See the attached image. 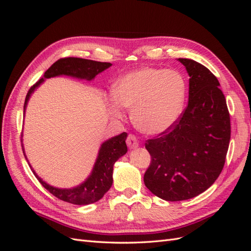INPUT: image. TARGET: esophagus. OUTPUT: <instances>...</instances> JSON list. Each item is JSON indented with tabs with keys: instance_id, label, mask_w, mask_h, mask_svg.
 Here are the masks:
<instances>
[{
	"instance_id": "esophagus-1",
	"label": "esophagus",
	"mask_w": 251,
	"mask_h": 251,
	"mask_svg": "<svg viewBox=\"0 0 251 251\" xmlns=\"http://www.w3.org/2000/svg\"><path fill=\"white\" fill-rule=\"evenodd\" d=\"M126 144H127L128 149H136L138 147V140L135 137V135L128 134L127 138H126Z\"/></svg>"
}]
</instances>
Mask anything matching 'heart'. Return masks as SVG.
<instances>
[{
    "instance_id": "1",
    "label": "heart",
    "mask_w": 251,
    "mask_h": 251,
    "mask_svg": "<svg viewBox=\"0 0 251 251\" xmlns=\"http://www.w3.org/2000/svg\"><path fill=\"white\" fill-rule=\"evenodd\" d=\"M111 112L121 116L120 105L132 109L135 126L144 134H162L177 123L184 108L186 81L175 70L141 68L126 73L113 89Z\"/></svg>"
}]
</instances>
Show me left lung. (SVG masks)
Returning a JSON list of instances; mask_svg holds the SVG:
<instances>
[{
    "instance_id": "1",
    "label": "left lung",
    "mask_w": 251,
    "mask_h": 251,
    "mask_svg": "<svg viewBox=\"0 0 251 251\" xmlns=\"http://www.w3.org/2000/svg\"><path fill=\"white\" fill-rule=\"evenodd\" d=\"M189 75L188 104L169 131L147 140L146 186L166 201L200 195L221 174L230 140V117L220 82L206 67L179 58Z\"/></svg>"
}]
</instances>
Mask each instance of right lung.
Listing matches in <instances>:
<instances>
[{
	"mask_svg": "<svg viewBox=\"0 0 251 251\" xmlns=\"http://www.w3.org/2000/svg\"><path fill=\"white\" fill-rule=\"evenodd\" d=\"M111 63L95 62V60L85 59L79 57H64L58 59L53 64L49 69L44 73L43 77L37 80L34 85L29 89L25 98L24 110L26 109L27 101L31 93L44 81L45 78L58 76V75H70L77 78H86L88 80L93 79L98 73L108 69ZM127 134L126 132L115 136L101 144V148L98 153V157L94 165V169L90 177L79 186L68 189H60L53 187L46 182H44L35 172L32 170L34 176L40 181V183L47 191L55 196L57 199L72 203L75 205H87L100 200L103 195L107 193L113 183V165L118 159L124 156L126 151V139ZM24 151V149H23ZM24 153V151H23ZM26 157V156H25Z\"/></svg>",
	"mask_w": 251,
	"mask_h": 251,
	"instance_id": "right-lung-1",
	"label": "right lung"
}]
</instances>
